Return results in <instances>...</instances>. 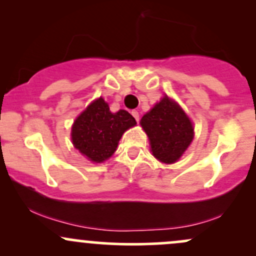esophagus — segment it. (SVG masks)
Instances as JSON below:
<instances>
[{
	"instance_id": "1",
	"label": "esophagus",
	"mask_w": 256,
	"mask_h": 256,
	"mask_svg": "<svg viewBox=\"0 0 256 256\" xmlns=\"http://www.w3.org/2000/svg\"><path fill=\"white\" fill-rule=\"evenodd\" d=\"M132 114H133V117L136 118V120L138 122V120H139V112L138 111H132Z\"/></svg>"
}]
</instances>
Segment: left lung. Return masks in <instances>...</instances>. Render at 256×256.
Returning a JSON list of instances; mask_svg holds the SVG:
<instances>
[{
	"label": "left lung",
	"instance_id": "left-lung-1",
	"mask_svg": "<svg viewBox=\"0 0 256 256\" xmlns=\"http://www.w3.org/2000/svg\"><path fill=\"white\" fill-rule=\"evenodd\" d=\"M140 124L149 136L152 155L164 164L177 161L194 136L190 120L168 96L144 114Z\"/></svg>",
	"mask_w": 256,
	"mask_h": 256
}]
</instances>
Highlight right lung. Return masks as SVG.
I'll use <instances>...</instances> for the list:
<instances>
[{
	"label": "right lung",
	"instance_id": "add662e5",
	"mask_svg": "<svg viewBox=\"0 0 256 256\" xmlns=\"http://www.w3.org/2000/svg\"><path fill=\"white\" fill-rule=\"evenodd\" d=\"M136 124V120L129 112L120 110L112 114L105 100L100 98L76 120L72 127V142L76 149L90 161L98 164L111 158L122 134Z\"/></svg>",
	"mask_w": 256,
	"mask_h": 256
}]
</instances>
